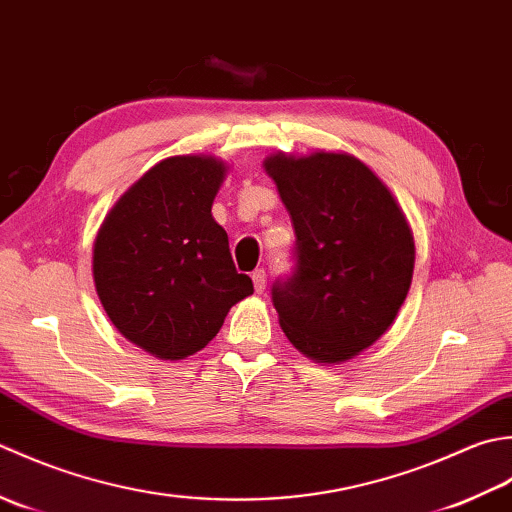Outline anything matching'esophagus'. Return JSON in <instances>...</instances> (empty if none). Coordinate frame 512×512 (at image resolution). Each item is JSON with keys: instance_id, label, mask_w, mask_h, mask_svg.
I'll return each instance as SVG.
<instances>
[{"instance_id": "1", "label": "esophagus", "mask_w": 512, "mask_h": 512, "mask_svg": "<svg viewBox=\"0 0 512 512\" xmlns=\"http://www.w3.org/2000/svg\"><path fill=\"white\" fill-rule=\"evenodd\" d=\"M252 280H254V289L258 291V294H263L265 287H267V274L263 267H258L252 271Z\"/></svg>"}]
</instances>
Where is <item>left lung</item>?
I'll list each match as a JSON object with an SVG mask.
<instances>
[{
	"instance_id": "left-lung-1",
	"label": "left lung",
	"mask_w": 512,
	"mask_h": 512,
	"mask_svg": "<svg viewBox=\"0 0 512 512\" xmlns=\"http://www.w3.org/2000/svg\"><path fill=\"white\" fill-rule=\"evenodd\" d=\"M265 170L294 227V269L271 287L289 342L318 362L371 347L409 294L415 247L391 192L349 154H274Z\"/></svg>"
}]
</instances>
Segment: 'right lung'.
Returning <instances> with one entry per match:
<instances>
[{
  "instance_id": "right-lung-1",
  "label": "right lung",
  "mask_w": 512,
  "mask_h": 512,
  "mask_svg": "<svg viewBox=\"0 0 512 512\" xmlns=\"http://www.w3.org/2000/svg\"><path fill=\"white\" fill-rule=\"evenodd\" d=\"M223 176L225 165L210 156L156 163L97 234L92 274L101 305L125 338L156 358L201 351L232 305L254 294L212 216Z\"/></svg>"
}]
</instances>
